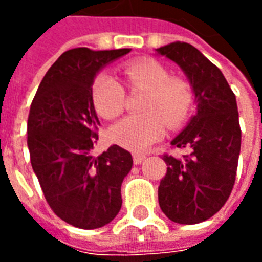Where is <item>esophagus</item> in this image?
Here are the masks:
<instances>
[{
	"label": "esophagus",
	"instance_id": "1",
	"mask_svg": "<svg viewBox=\"0 0 262 262\" xmlns=\"http://www.w3.org/2000/svg\"><path fill=\"white\" fill-rule=\"evenodd\" d=\"M144 159H146V154H133V163L135 164H142Z\"/></svg>",
	"mask_w": 262,
	"mask_h": 262
}]
</instances>
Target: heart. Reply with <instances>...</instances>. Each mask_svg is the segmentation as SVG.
Segmentation results:
<instances>
[{"label": "heart", "instance_id": "b5f03b06", "mask_svg": "<svg viewBox=\"0 0 262 262\" xmlns=\"http://www.w3.org/2000/svg\"><path fill=\"white\" fill-rule=\"evenodd\" d=\"M125 82L130 91H146L140 109L109 130L111 140L133 151H142L164 135L165 123L177 127L191 114L195 94L191 82L171 77L156 60H137L123 66ZM92 102L105 119H115L125 109V90L111 74H99L92 84Z\"/></svg>", "mask_w": 262, "mask_h": 262}]
</instances>
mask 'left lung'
I'll list each match as a JSON object with an SVG mask.
<instances>
[{
	"instance_id": "8db88e82",
	"label": "left lung",
	"mask_w": 262,
	"mask_h": 262,
	"mask_svg": "<svg viewBox=\"0 0 262 262\" xmlns=\"http://www.w3.org/2000/svg\"><path fill=\"white\" fill-rule=\"evenodd\" d=\"M157 53L184 70L198 105L196 115L171 142L188 154L163 156L167 172L160 181V208L176 223L196 225L219 212L236 181L242 146L236 95L222 71L192 45L174 42Z\"/></svg>"
}]
</instances>
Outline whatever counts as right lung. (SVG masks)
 Wrapping results in <instances>:
<instances>
[{"label": "right lung", "instance_id": "1", "mask_svg": "<svg viewBox=\"0 0 262 262\" xmlns=\"http://www.w3.org/2000/svg\"><path fill=\"white\" fill-rule=\"evenodd\" d=\"M129 52H64L43 77L28 116L31 164L49 206L66 223L85 230L108 225L119 213L120 187L133 164L132 154L116 144L92 154L99 126L94 77Z\"/></svg>", "mask_w": 262, "mask_h": 262}]
</instances>
